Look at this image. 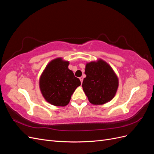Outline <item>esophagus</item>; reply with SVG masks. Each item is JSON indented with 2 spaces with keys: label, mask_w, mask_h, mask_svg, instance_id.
Listing matches in <instances>:
<instances>
[{
  "label": "esophagus",
  "mask_w": 154,
  "mask_h": 154,
  "mask_svg": "<svg viewBox=\"0 0 154 154\" xmlns=\"http://www.w3.org/2000/svg\"><path fill=\"white\" fill-rule=\"evenodd\" d=\"M80 81H81V83H82V82H83V78H82V77H80Z\"/></svg>",
  "instance_id": "34e87169"
}]
</instances>
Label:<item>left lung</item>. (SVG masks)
I'll return each instance as SVG.
<instances>
[{
  "label": "left lung",
  "mask_w": 154,
  "mask_h": 154,
  "mask_svg": "<svg viewBox=\"0 0 154 154\" xmlns=\"http://www.w3.org/2000/svg\"><path fill=\"white\" fill-rule=\"evenodd\" d=\"M82 87L90 103L102 105L114 97L118 79L108 63L100 60L86 65Z\"/></svg>",
  "instance_id": "8db88e82"
}]
</instances>
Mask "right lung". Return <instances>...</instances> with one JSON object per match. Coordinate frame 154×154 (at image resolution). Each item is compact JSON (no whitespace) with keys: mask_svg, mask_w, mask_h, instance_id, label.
Listing matches in <instances>:
<instances>
[{"mask_svg":"<svg viewBox=\"0 0 154 154\" xmlns=\"http://www.w3.org/2000/svg\"><path fill=\"white\" fill-rule=\"evenodd\" d=\"M69 62L61 58L51 61L40 79V88L44 98L55 106H66L76 88L81 85L79 78L68 68Z\"/></svg>","mask_w":154,"mask_h":154,"instance_id":"obj_1","label":"right lung"}]
</instances>
